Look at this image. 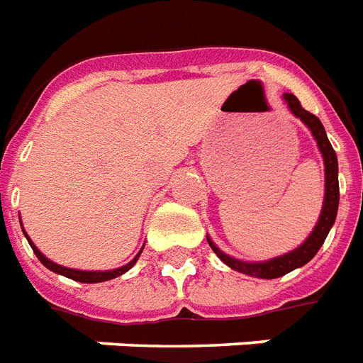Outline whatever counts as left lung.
I'll return each mask as SVG.
<instances>
[{"mask_svg":"<svg viewBox=\"0 0 363 363\" xmlns=\"http://www.w3.org/2000/svg\"><path fill=\"white\" fill-rule=\"evenodd\" d=\"M284 101L288 104V109L292 111L294 116H298L299 121L303 122L307 128L311 130L313 137H315L316 145L320 148L322 158H324V173H326V188H324V203H322L320 216H318V222L316 226L313 228V232L307 239H305L298 248H294L290 252L282 254V256H277V258H271L267 262H241L238 258H232L216 247L215 242L211 241V238L207 235V241H209L211 248L215 250V254L224 262L226 265H230L232 269L239 271V273H245V275L258 277V279H277V277H282L290 273V271L298 269L301 265H305L307 262L315 258V254L320 250V247L326 241L328 233L332 230L333 222H335V216H337V207H339V179H337V156H335V150H333L332 143L328 139L326 130L322 122L316 118L313 113L305 111L299 104V99L294 96V94H284L282 96Z\"/></svg>","mask_w":363,"mask_h":363,"instance_id":"left-lung-1","label":"left lung"}]
</instances>
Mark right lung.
<instances>
[{
	"label": "right lung",
	"mask_w": 363,
	"mask_h": 363,
	"mask_svg": "<svg viewBox=\"0 0 363 363\" xmlns=\"http://www.w3.org/2000/svg\"><path fill=\"white\" fill-rule=\"evenodd\" d=\"M24 232V230H22ZM26 239H28V242H30V247L33 248V252H35V256L39 258V262H41L45 267H48L50 271H54V273H58V275H64L67 277V279H73V281H79V282H88V284H92V282H104V281H111V279H116V277H121L124 275L125 271H130L133 265H135L137 258L141 256L143 252V247L139 252H137V256L133 259H131L130 264H125L122 265V267H118V269H111V271H81V269H69V267H64V265H58V264H54V262H50V259L45 256V254L39 250V248L31 242V239L28 238V233L24 232Z\"/></svg>",
	"instance_id": "right-lung-1"
}]
</instances>
